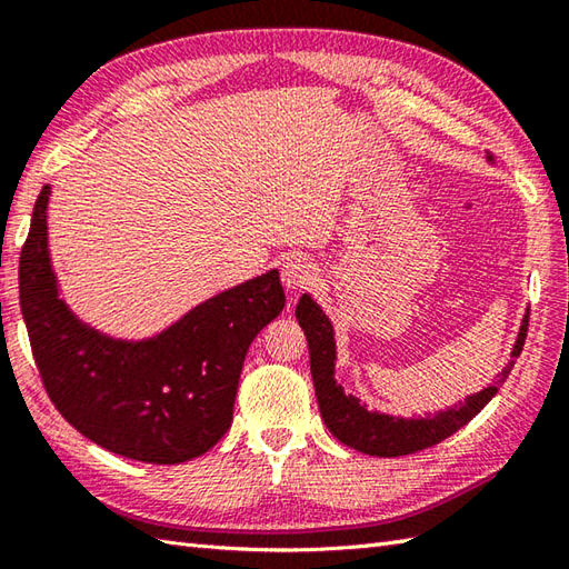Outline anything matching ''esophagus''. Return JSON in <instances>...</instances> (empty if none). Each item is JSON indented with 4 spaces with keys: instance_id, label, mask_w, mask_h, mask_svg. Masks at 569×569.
Masks as SVG:
<instances>
[{
    "instance_id": "1",
    "label": "esophagus",
    "mask_w": 569,
    "mask_h": 569,
    "mask_svg": "<svg viewBox=\"0 0 569 569\" xmlns=\"http://www.w3.org/2000/svg\"><path fill=\"white\" fill-rule=\"evenodd\" d=\"M316 266H312L308 259H288L281 266V283L288 288V291H303V288L312 286L316 281Z\"/></svg>"
}]
</instances>
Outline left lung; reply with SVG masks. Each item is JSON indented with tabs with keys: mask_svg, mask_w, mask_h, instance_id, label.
I'll use <instances>...</instances> for the list:
<instances>
[{
	"mask_svg": "<svg viewBox=\"0 0 569 569\" xmlns=\"http://www.w3.org/2000/svg\"><path fill=\"white\" fill-rule=\"evenodd\" d=\"M487 159L493 163V156ZM298 325L306 332L308 349H310V373L312 383H316V396L325 426L342 445L352 447L365 455L373 457H401L413 455L442 442L457 432L462 426L475 418L481 408H485L493 396H497L499 386L509 377L513 369V359L521 355L526 332H528V312L523 316L521 330H518L516 345L511 349L509 367H503L499 373V381L487 386L477 393L467 396L465 401L455 403L452 408L438 410V413H426V418H403V416H389L379 413V410H369L359 398L352 393H345V389L335 379V361H337V342H335V328L325 310L303 293L296 308Z\"/></svg>",
	"mask_w": 569,
	"mask_h": 569,
	"instance_id": "left-lung-1",
	"label": "left lung"
}]
</instances>
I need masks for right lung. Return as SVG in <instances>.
I'll use <instances>...</instances> for the list:
<instances>
[{
    "instance_id": "obj_1",
    "label": "right lung",
    "mask_w": 569,
    "mask_h": 569,
    "mask_svg": "<svg viewBox=\"0 0 569 569\" xmlns=\"http://www.w3.org/2000/svg\"><path fill=\"white\" fill-rule=\"evenodd\" d=\"M43 186L19 259V300L48 396L72 428L149 465L200 457L232 426L249 345L286 306L278 271L202 300L166 330L124 340L92 328L60 298Z\"/></svg>"
}]
</instances>
